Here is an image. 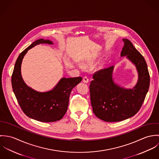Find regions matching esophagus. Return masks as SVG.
Instances as JSON below:
<instances>
[{"mask_svg":"<svg viewBox=\"0 0 159 159\" xmlns=\"http://www.w3.org/2000/svg\"><path fill=\"white\" fill-rule=\"evenodd\" d=\"M83 81L84 83H89V79H88V78L87 76H84V77H83Z\"/></svg>","mask_w":159,"mask_h":159,"instance_id":"34e87169","label":"esophagus"}]
</instances>
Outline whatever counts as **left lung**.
<instances>
[{"label": "left lung", "instance_id": "8db88e82", "mask_svg": "<svg viewBox=\"0 0 159 159\" xmlns=\"http://www.w3.org/2000/svg\"><path fill=\"white\" fill-rule=\"evenodd\" d=\"M122 40L120 56H125L135 66L138 81L133 88L117 84L113 77L114 66L93 74L90 84L91 105L95 115L105 122H119L135 115L149 88L150 77L144 58L130 40Z\"/></svg>", "mask_w": 159, "mask_h": 159}]
</instances>
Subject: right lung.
Here are the masks:
<instances>
[{"mask_svg":"<svg viewBox=\"0 0 159 159\" xmlns=\"http://www.w3.org/2000/svg\"><path fill=\"white\" fill-rule=\"evenodd\" d=\"M40 43L53 45L43 39L33 42L18 56L11 76L13 92L23 112L29 117L38 121L51 122L61 120L68 108L71 91L82 81L81 77L62 78L50 91L39 92L28 86L21 75L23 58L28 50Z\"/></svg>","mask_w":159,"mask_h":159,"instance_id":"add662e5","label":"right lung"}]
</instances>
